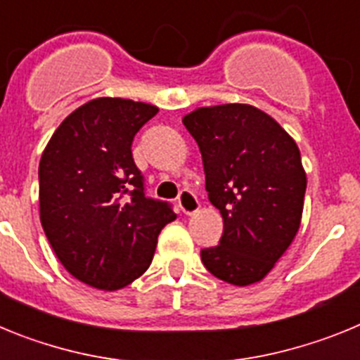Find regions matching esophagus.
Here are the masks:
<instances>
[{
    "label": "esophagus",
    "instance_id": "1",
    "mask_svg": "<svg viewBox=\"0 0 360 360\" xmlns=\"http://www.w3.org/2000/svg\"><path fill=\"white\" fill-rule=\"evenodd\" d=\"M178 205H180V209H182L184 214H187V216L195 214V212H198V209H200V202H198V198H196V195L187 189L182 191V193H180V196H178Z\"/></svg>",
    "mask_w": 360,
    "mask_h": 360
}]
</instances>
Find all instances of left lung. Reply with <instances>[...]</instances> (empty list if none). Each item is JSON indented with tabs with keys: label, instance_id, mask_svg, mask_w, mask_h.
<instances>
[{
	"label": "left lung",
	"instance_id": "left-lung-1",
	"mask_svg": "<svg viewBox=\"0 0 360 360\" xmlns=\"http://www.w3.org/2000/svg\"><path fill=\"white\" fill-rule=\"evenodd\" d=\"M198 144L209 200L224 218L205 269L236 287L262 281L290 247L303 216L307 173L295 141L250 104L196 108L182 119Z\"/></svg>",
	"mask_w": 360,
	"mask_h": 360
}]
</instances>
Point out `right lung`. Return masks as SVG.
<instances>
[{
	"mask_svg": "<svg viewBox=\"0 0 360 360\" xmlns=\"http://www.w3.org/2000/svg\"><path fill=\"white\" fill-rule=\"evenodd\" d=\"M158 108L98 97L72 111L39 162V218L70 274L98 290H120L149 269L157 238L176 214L146 198L131 142Z\"/></svg>",
	"mask_w": 360,
	"mask_h": 360,
	"instance_id": "1",
	"label": "right lung"
}]
</instances>
